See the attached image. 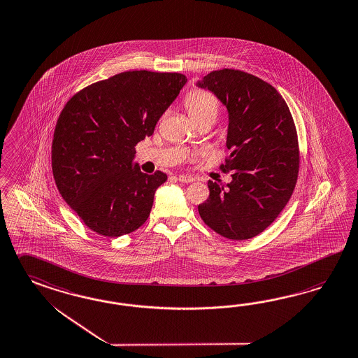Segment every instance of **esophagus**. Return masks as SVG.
<instances>
[{
    "label": "esophagus",
    "instance_id": "34e87169",
    "mask_svg": "<svg viewBox=\"0 0 358 358\" xmlns=\"http://www.w3.org/2000/svg\"><path fill=\"white\" fill-rule=\"evenodd\" d=\"M179 182H182V183H191V182H194V178L191 176V175H178V178H176Z\"/></svg>",
    "mask_w": 358,
    "mask_h": 358
}]
</instances>
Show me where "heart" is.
Masks as SVG:
<instances>
[{
    "mask_svg": "<svg viewBox=\"0 0 358 358\" xmlns=\"http://www.w3.org/2000/svg\"><path fill=\"white\" fill-rule=\"evenodd\" d=\"M184 106L194 123L205 120L214 122L220 114V100L214 93L203 90L188 93L184 100Z\"/></svg>",
    "mask_w": 358,
    "mask_h": 358,
    "instance_id": "heart-1",
    "label": "heart"
}]
</instances>
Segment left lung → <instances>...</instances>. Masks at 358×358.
<instances>
[{
    "label": "left lung",
    "instance_id": "1",
    "mask_svg": "<svg viewBox=\"0 0 358 358\" xmlns=\"http://www.w3.org/2000/svg\"><path fill=\"white\" fill-rule=\"evenodd\" d=\"M199 87L214 93L229 110L223 173L232 182L209 180V199L199 205L202 220L231 240L259 235L289 201L299 176L300 150L292 114L275 88L241 70L222 69Z\"/></svg>",
    "mask_w": 358,
    "mask_h": 358
}]
</instances>
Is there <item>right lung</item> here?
Wrapping results in <instances>:
<instances>
[{
  "instance_id": "right-lung-1",
  "label": "right lung",
  "mask_w": 358,
  "mask_h": 358,
  "mask_svg": "<svg viewBox=\"0 0 358 358\" xmlns=\"http://www.w3.org/2000/svg\"><path fill=\"white\" fill-rule=\"evenodd\" d=\"M179 73L124 71L75 93L55 124L52 170L64 201L96 234L118 238L148 220L167 180L132 167L136 144L183 88Z\"/></svg>"
}]
</instances>
